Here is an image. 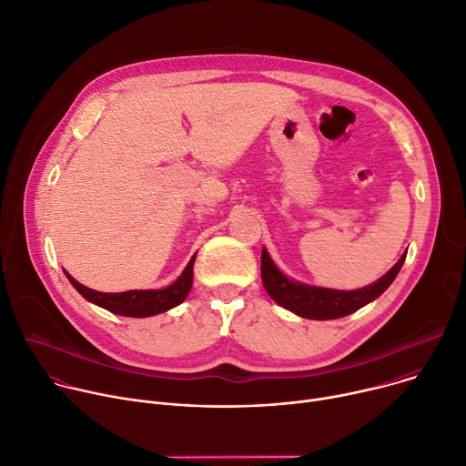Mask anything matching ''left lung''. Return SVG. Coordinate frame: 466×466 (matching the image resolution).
I'll return each instance as SVG.
<instances>
[{
	"instance_id": "8db88e82",
	"label": "left lung",
	"mask_w": 466,
	"mask_h": 466,
	"mask_svg": "<svg viewBox=\"0 0 466 466\" xmlns=\"http://www.w3.org/2000/svg\"><path fill=\"white\" fill-rule=\"evenodd\" d=\"M407 255H402L399 262L382 277L377 283L363 287L360 290H331V289H319V287H307L301 283H294L287 279L281 271L277 269L273 260L269 258L268 251L262 249L260 260V273L266 292L289 311L303 317V319H315V320H331L347 317L369 301L379 298L397 277L399 269L402 268Z\"/></svg>"
}]
</instances>
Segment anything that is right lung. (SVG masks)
Here are the masks:
<instances>
[{"label": "right lung", "instance_id": "add662e5", "mask_svg": "<svg viewBox=\"0 0 466 466\" xmlns=\"http://www.w3.org/2000/svg\"><path fill=\"white\" fill-rule=\"evenodd\" d=\"M197 255L189 260L187 268L176 279V281L163 289V290H127L119 294H106L91 290L67 275L71 285L91 303H96L110 313L121 315V317H133V319H144L153 317L168 311V309L179 305L185 298H187L191 287H193V266H195Z\"/></svg>", "mask_w": 466, "mask_h": 466}]
</instances>
